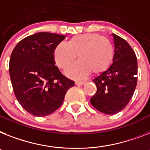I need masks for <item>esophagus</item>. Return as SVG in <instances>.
<instances>
[{"instance_id":"1","label":"esophagus","mask_w":150,"mask_h":150,"mask_svg":"<svg viewBox=\"0 0 150 150\" xmlns=\"http://www.w3.org/2000/svg\"><path fill=\"white\" fill-rule=\"evenodd\" d=\"M85 83H86L85 81H76V82H75V84L77 85V86H81V85H83V84Z\"/></svg>"}]
</instances>
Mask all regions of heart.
<instances>
[{
	"label": "heart",
	"mask_w": 150,
	"mask_h": 150,
	"mask_svg": "<svg viewBox=\"0 0 150 150\" xmlns=\"http://www.w3.org/2000/svg\"><path fill=\"white\" fill-rule=\"evenodd\" d=\"M76 55L80 60L67 70V75L80 80L90 72L97 75L108 70L114 59V48L108 38L98 33H85L74 36L68 43L61 42L54 49L56 64L63 70L76 60Z\"/></svg>",
	"instance_id": "heart-1"
}]
</instances>
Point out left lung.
<instances>
[{
	"label": "left lung",
	"instance_id": "obj_1",
	"mask_svg": "<svg viewBox=\"0 0 150 150\" xmlns=\"http://www.w3.org/2000/svg\"><path fill=\"white\" fill-rule=\"evenodd\" d=\"M112 38L114 59L108 70L93 80L97 90L90 99L97 110L109 115L117 113L127 106L137 84V59L134 51L124 39L114 33Z\"/></svg>",
	"mask_w": 150,
	"mask_h": 150
}]
</instances>
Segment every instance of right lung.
Listing matches in <instances>:
<instances>
[{"label":"right lung","mask_w":150,"mask_h":150,"mask_svg":"<svg viewBox=\"0 0 150 150\" xmlns=\"http://www.w3.org/2000/svg\"><path fill=\"white\" fill-rule=\"evenodd\" d=\"M65 36L40 32L23 38L12 51L9 73L13 92L26 111L45 117L57 110L73 80L55 66L54 49Z\"/></svg>","instance_id":"add662e5"}]
</instances>
